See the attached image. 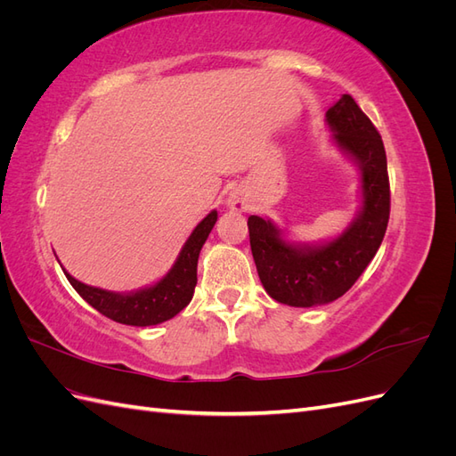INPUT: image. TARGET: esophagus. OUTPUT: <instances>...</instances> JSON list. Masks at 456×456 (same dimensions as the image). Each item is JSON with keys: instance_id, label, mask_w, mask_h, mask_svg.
<instances>
[{"instance_id": "esophagus-1", "label": "esophagus", "mask_w": 456, "mask_h": 456, "mask_svg": "<svg viewBox=\"0 0 456 456\" xmlns=\"http://www.w3.org/2000/svg\"><path fill=\"white\" fill-rule=\"evenodd\" d=\"M226 205L230 207L232 211H236V213H241V211L247 209V203H245V200H243V196L240 194V191H232V194L228 196Z\"/></svg>"}]
</instances>
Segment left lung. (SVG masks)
I'll return each instance as SVG.
<instances>
[{"mask_svg":"<svg viewBox=\"0 0 456 456\" xmlns=\"http://www.w3.org/2000/svg\"><path fill=\"white\" fill-rule=\"evenodd\" d=\"M333 142L360 169L362 205L352 223L329 241L297 243L272 220L251 215V251L266 293L287 306H322L342 297L377 255L390 218V183L379 131L350 94L327 110Z\"/></svg>","mask_w":456,"mask_h":456,"instance_id":"8db88e82","label":"left lung"}]
</instances>
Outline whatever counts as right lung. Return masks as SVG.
Wrapping results in <instances>:
<instances>
[{
	"mask_svg": "<svg viewBox=\"0 0 456 456\" xmlns=\"http://www.w3.org/2000/svg\"><path fill=\"white\" fill-rule=\"evenodd\" d=\"M216 218L218 213L211 211L201 220L183 245L171 270L154 285L136 289V291L131 293H114L101 287L81 283L62 268L64 275L81 298L89 302L102 315L110 317V320L134 327L163 323L184 310L190 305L191 297H194L200 251L207 238H209Z\"/></svg>",
	"mask_w": 456,
	"mask_h": 456,
	"instance_id": "obj_1",
	"label": "right lung"
}]
</instances>
